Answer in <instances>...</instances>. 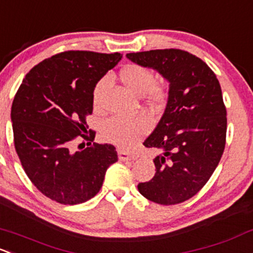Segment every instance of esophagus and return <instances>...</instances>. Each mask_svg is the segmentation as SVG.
<instances>
[{"mask_svg":"<svg viewBox=\"0 0 253 253\" xmlns=\"http://www.w3.org/2000/svg\"><path fill=\"white\" fill-rule=\"evenodd\" d=\"M119 159L121 161H131V160H134L135 156L133 154L127 153V151L125 150H119Z\"/></svg>","mask_w":253,"mask_h":253,"instance_id":"1","label":"esophagus"}]
</instances>
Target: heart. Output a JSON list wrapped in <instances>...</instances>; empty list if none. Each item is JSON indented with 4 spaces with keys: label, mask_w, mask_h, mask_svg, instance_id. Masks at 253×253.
<instances>
[{
    "label": "heart",
    "mask_w": 253,
    "mask_h": 253,
    "mask_svg": "<svg viewBox=\"0 0 253 253\" xmlns=\"http://www.w3.org/2000/svg\"><path fill=\"white\" fill-rule=\"evenodd\" d=\"M122 84L138 97H144L145 102L151 108L160 109L169 99V89L165 84L156 82V75L151 69L139 64L126 65L120 73ZM109 84V79L103 78L95 84L93 92V104L95 109L100 108V95ZM150 120L145 115L134 118L114 116L108 119L100 128L102 139L119 148H129L139 138L147 134L150 129Z\"/></svg>",
    "instance_id": "b5f03b06"
}]
</instances>
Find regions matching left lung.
<instances>
[{"mask_svg": "<svg viewBox=\"0 0 253 253\" xmlns=\"http://www.w3.org/2000/svg\"><path fill=\"white\" fill-rule=\"evenodd\" d=\"M169 81L166 110L144 147L159 149L153 179L139 183L144 198L160 205L189 200L219 164L227 137V109L216 74L204 60L178 48L128 53Z\"/></svg>", "mask_w": 253, "mask_h": 253, "instance_id": "1", "label": "left lung"}]
</instances>
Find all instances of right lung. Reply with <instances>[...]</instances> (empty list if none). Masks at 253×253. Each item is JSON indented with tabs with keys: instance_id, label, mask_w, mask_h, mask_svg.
<instances>
[{
	"instance_id": "1",
	"label": "right lung",
	"mask_w": 253,
	"mask_h": 253,
	"mask_svg": "<svg viewBox=\"0 0 253 253\" xmlns=\"http://www.w3.org/2000/svg\"><path fill=\"white\" fill-rule=\"evenodd\" d=\"M120 53L65 50L34 66L21 82L12 104L14 147L34 185L63 205L86 203L99 193L106 169L118 161L111 144L93 143V91ZM81 136L89 147L74 152L71 142Z\"/></svg>"
}]
</instances>
